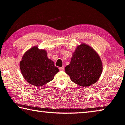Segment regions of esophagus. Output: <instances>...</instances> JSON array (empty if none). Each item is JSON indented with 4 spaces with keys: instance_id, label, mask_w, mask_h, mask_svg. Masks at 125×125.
<instances>
[{
    "instance_id": "1",
    "label": "esophagus",
    "mask_w": 125,
    "mask_h": 125,
    "mask_svg": "<svg viewBox=\"0 0 125 125\" xmlns=\"http://www.w3.org/2000/svg\"><path fill=\"white\" fill-rule=\"evenodd\" d=\"M59 70H60V71H64V66H62V67H59Z\"/></svg>"
}]
</instances>
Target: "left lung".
I'll list each match as a JSON object with an SVG mask.
<instances>
[{"label": "left lung", "instance_id": "8db88e82", "mask_svg": "<svg viewBox=\"0 0 125 125\" xmlns=\"http://www.w3.org/2000/svg\"><path fill=\"white\" fill-rule=\"evenodd\" d=\"M102 61L95 51L84 43L78 46L70 64L65 67L72 81L81 86H89L98 81L102 72Z\"/></svg>", "mask_w": 125, "mask_h": 125}]
</instances>
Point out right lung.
I'll use <instances>...</instances> for the list:
<instances>
[{
    "instance_id": "add662e5",
    "label": "right lung",
    "mask_w": 125,
    "mask_h": 125,
    "mask_svg": "<svg viewBox=\"0 0 125 125\" xmlns=\"http://www.w3.org/2000/svg\"><path fill=\"white\" fill-rule=\"evenodd\" d=\"M20 66L26 80L36 86L46 84L59 71L54 63L48 58L46 51L39 49L37 46L26 52Z\"/></svg>"
}]
</instances>
